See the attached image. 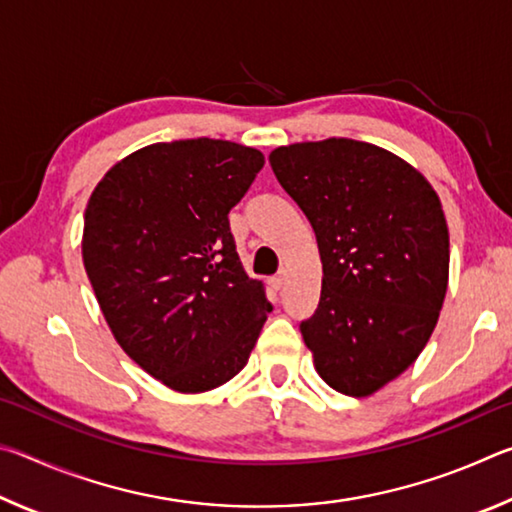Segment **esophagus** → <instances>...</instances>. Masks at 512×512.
Wrapping results in <instances>:
<instances>
[{"label": "esophagus", "instance_id": "esophagus-1", "mask_svg": "<svg viewBox=\"0 0 512 512\" xmlns=\"http://www.w3.org/2000/svg\"><path fill=\"white\" fill-rule=\"evenodd\" d=\"M284 284H287V271H284V268H282L280 273H277L275 277H271V287H273L275 291H280V289L284 287Z\"/></svg>", "mask_w": 512, "mask_h": 512}]
</instances>
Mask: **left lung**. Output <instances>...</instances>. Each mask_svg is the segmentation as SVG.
Here are the masks:
<instances>
[{
    "label": "left lung",
    "instance_id": "8db88e82",
    "mask_svg": "<svg viewBox=\"0 0 512 512\" xmlns=\"http://www.w3.org/2000/svg\"><path fill=\"white\" fill-rule=\"evenodd\" d=\"M275 178L316 232L323 289L300 332L334 391L368 397L420 357L443 309L449 232L436 189L381 146H277Z\"/></svg>",
    "mask_w": 512,
    "mask_h": 512
}]
</instances>
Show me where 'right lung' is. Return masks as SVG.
I'll return each instance as SVG.
<instances>
[{"label":"right lung","instance_id":"1","mask_svg":"<svg viewBox=\"0 0 512 512\" xmlns=\"http://www.w3.org/2000/svg\"><path fill=\"white\" fill-rule=\"evenodd\" d=\"M262 167L257 149L228 140L149 144L119 160L85 207L83 264L101 314L171 391L235 377L273 309L228 221Z\"/></svg>","mask_w":512,"mask_h":512}]
</instances>
